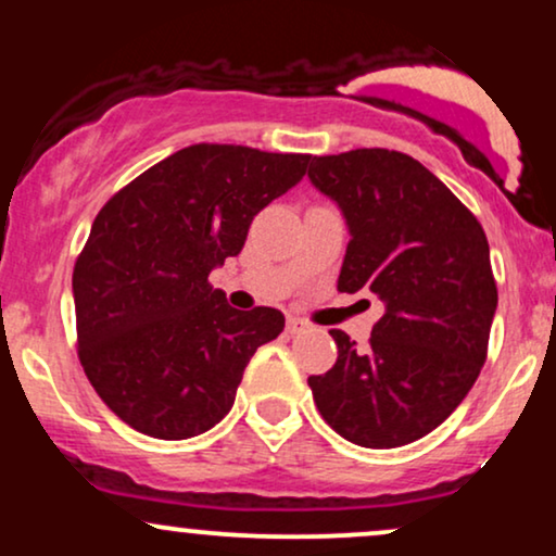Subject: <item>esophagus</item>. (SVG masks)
<instances>
[{
	"label": "esophagus",
	"mask_w": 556,
	"mask_h": 556,
	"mask_svg": "<svg viewBox=\"0 0 556 556\" xmlns=\"http://www.w3.org/2000/svg\"><path fill=\"white\" fill-rule=\"evenodd\" d=\"M308 329V324L303 321V318H287V334H300V331Z\"/></svg>",
	"instance_id": "obj_1"
}]
</instances>
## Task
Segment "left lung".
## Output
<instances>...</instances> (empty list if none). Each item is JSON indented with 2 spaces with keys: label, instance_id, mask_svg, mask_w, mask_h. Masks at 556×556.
<instances>
[{
  "label": "left lung",
  "instance_id": "8db88e82",
  "mask_svg": "<svg viewBox=\"0 0 556 556\" xmlns=\"http://www.w3.org/2000/svg\"><path fill=\"white\" fill-rule=\"evenodd\" d=\"M308 177L350 229L337 290L384 303L366 348L329 331L337 363L308 379L314 402L348 442L410 444L452 416L486 363L496 311L486 232L437 175L400 151L311 156Z\"/></svg>",
  "mask_w": 556,
  "mask_h": 556
}]
</instances>
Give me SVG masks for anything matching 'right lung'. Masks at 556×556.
Listing matches in <instances>:
<instances>
[{"label":"right lung","instance_id":"right-lung-1","mask_svg":"<svg viewBox=\"0 0 556 556\" xmlns=\"http://www.w3.org/2000/svg\"><path fill=\"white\" fill-rule=\"evenodd\" d=\"M308 154L195 143L117 190L73 271L78 358L106 407L154 439H190L227 416L248 361L277 340V308L238 311L208 274Z\"/></svg>","mask_w":556,"mask_h":556}]
</instances>
